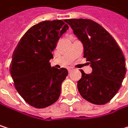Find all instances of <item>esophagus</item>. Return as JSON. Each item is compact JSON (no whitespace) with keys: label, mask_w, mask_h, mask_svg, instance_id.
I'll list each match as a JSON object with an SVG mask.
<instances>
[{"label":"esophagus","mask_w":128,"mask_h":128,"mask_svg":"<svg viewBox=\"0 0 128 128\" xmlns=\"http://www.w3.org/2000/svg\"><path fill=\"white\" fill-rule=\"evenodd\" d=\"M68 72L70 73V71L72 70V69H71V68H68Z\"/></svg>","instance_id":"34e87169"}]
</instances>
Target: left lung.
<instances>
[{
	"label": "left lung",
	"instance_id": "left-lung-1",
	"mask_svg": "<svg viewBox=\"0 0 128 128\" xmlns=\"http://www.w3.org/2000/svg\"><path fill=\"white\" fill-rule=\"evenodd\" d=\"M84 44V58L92 68L90 74L83 70L77 89L86 101L104 105L119 90L126 73L123 53L113 37L97 22L86 19L66 20Z\"/></svg>",
	"mask_w": 128,
	"mask_h": 128
}]
</instances>
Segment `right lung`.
Masks as SVG:
<instances>
[{"label": "right lung", "mask_w": 128, "mask_h": 128, "mask_svg": "<svg viewBox=\"0 0 128 128\" xmlns=\"http://www.w3.org/2000/svg\"><path fill=\"white\" fill-rule=\"evenodd\" d=\"M68 29L62 20L39 22L27 31L14 53L10 74L14 86L31 106L46 108L60 96L61 84L68 72L65 68H52L49 60L58 40Z\"/></svg>", "instance_id": "1"}]
</instances>
